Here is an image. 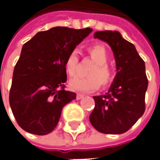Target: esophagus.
<instances>
[{
	"label": "esophagus",
	"instance_id": "esophagus-1",
	"mask_svg": "<svg viewBox=\"0 0 160 160\" xmlns=\"http://www.w3.org/2000/svg\"><path fill=\"white\" fill-rule=\"evenodd\" d=\"M83 97H84V95H83V94H77V95H76V99H77V100H80V99H82Z\"/></svg>",
	"mask_w": 160,
	"mask_h": 160
}]
</instances>
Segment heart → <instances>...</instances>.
<instances>
[{
  "mask_svg": "<svg viewBox=\"0 0 160 160\" xmlns=\"http://www.w3.org/2000/svg\"><path fill=\"white\" fill-rule=\"evenodd\" d=\"M88 52L91 58L95 63V66L89 71V77H76L70 80L69 87L73 91L90 93L97 90L100 87V83L102 87H108L113 80V72L107 66L108 55L106 48L101 44H95L89 47ZM78 62V51L75 49L68 54L65 62V70L70 77L75 76Z\"/></svg>",
  "mask_w": 160,
  "mask_h": 160,
  "instance_id": "1",
  "label": "heart"
}]
</instances>
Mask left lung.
<instances>
[{"label": "left lung", "mask_w": 160, "mask_h": 160, "mask_svg": "<svg viewBox=\"0 0 160 160\" xmlns=\"http://www.w3.org/2000/svg\"><path fill=\"white\" fill-rule=\"evenodd\" d=\"M94 38L110 46L117 72L106 94L93 96L95 106L89 120L99 132L122 134L134 125L145 109V65L134 44L117 30L96 31Z\"/></svg>", "instance_id": "left-lung-1"}]
</instances>
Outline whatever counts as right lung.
Wrapping results in <instances>:
<instances>
[{"mask_svg": "<svg viewBox=\"0 0 160 160\" xmlns=\"http://www.w3.org/2000/svg\"><path fill=\"white\" fill-rule=\"evenodd\" d=\"M92 31L54 27L23 44L9 93L13 115L22 130L47 135L56 128L63 108L76 99L75 93L65 90L66 58Z\"/></svg>", "mask_w": 160, "mask_h": 160, "instance_id": "1", "label": "right lung"}]
</instances>
